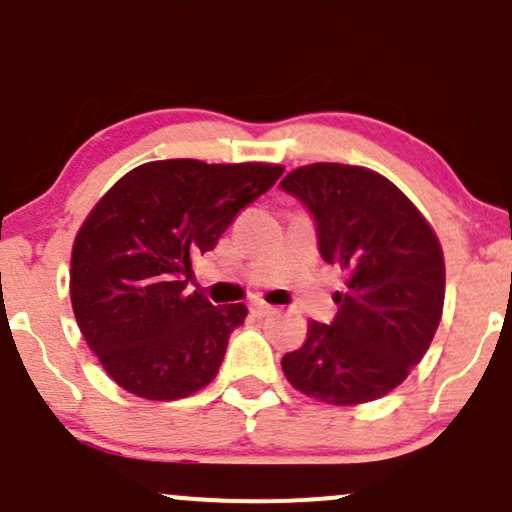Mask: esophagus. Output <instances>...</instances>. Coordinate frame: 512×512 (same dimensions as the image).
Returning <instances> with one entry per match:
<instances>
[{
    "label": "esophagus",
    "instance_id": "34e87169",
    "mask_svg": "<svg viewBox=\"0 0 512 512\" xmlns=\"http://www.w3.org/2000/svg\"><path fill=\"white\" fill-rule=\"evenodd\" d=\"M250 311L262 319V316H272L277 309H274V306H270V304H265V301H255V304H250Z\"/></svg>",
    "mask_w": 512,
    "mask_h": 512
}]
</instances>
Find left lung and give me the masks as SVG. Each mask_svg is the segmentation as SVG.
<instances>
[{"instance_id":"1","label":"left lung","mask_w":512,"mask_h":512,"mask_svg":"<svg viewBox=\"0 0 512 512\" xmlns=\"http://www.w3.org/2000/svg\"><path fill=\"white\" fill-rule=\"evenodd\" d=\"M279 188L314 218L321 257L348 272L333 321H311L304 346L282 358L284 375L331 405L378 400L410 375L437 333V235L400 188L363 166H301Z\"/></svg>"}]
</instances>
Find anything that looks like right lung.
Listing matches in <instances>:
<instances>
[{
  "label": "right lung",
  "instance_id": "obj_1",
  "mask_svg": "<svg viewBox=\"0 0 512 512\" xmlns=\"http://www.w3.org/2000/svg\"><path fill=\"white\" fill-rule=\"evenodd\" d=\"M282 171L149 161L100 198L73 245L71 301L90 351L117 385L144 400H181L218 375L247 306H213L188 292L191 262Z\"/></svg>",
  "mask_w": 512,
  "mask_h": 512
}]
</instances>
